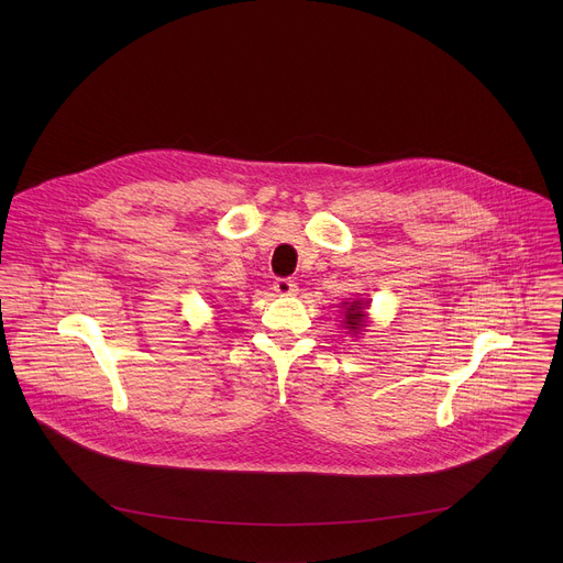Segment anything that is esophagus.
Masks as SVG:
<instances>
[{"label":"esophagus","mask_w":563,"mask_h":563,"mask_svg":"<svg viewBox=\"0 0 563 563\" xmlns=\"http://www.w3.org/2000/svg\"><path fill=\"white\" fill-rule=\"evenodd\" d=\"M274 291L280 296H291L298 291V285L291 278H276L274 280Z\"/></svg>","instance_id":"obj_1"}]
</instances>
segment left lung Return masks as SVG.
<instances>
[{
    "mask_svg": "<svg viewBox=\"0 0 563 563\" xmlns=\"http://www.w3.org/2000/svg\"><path fill=\"white\" fill-rule=\"evenodd\" d=\"M365 302L363 300H354L347 311H345V325L350 328V332H358L365 325Z\"/></svg>",
    "mask_w": 563,
    "mask_h": 563,
    "instance_id": "obj_1",
    "label": "left lung"
}]
</instances>
